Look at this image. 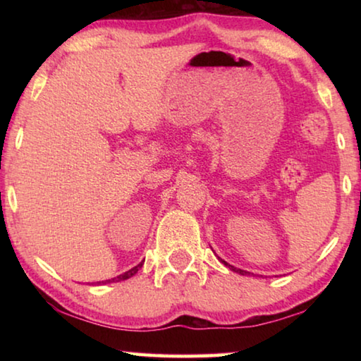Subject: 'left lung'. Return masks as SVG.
<instances>
[{
	"mask_svg": "<svg viewBox=\"0 0 361 361\" xmlns=\"http://www.w3.org/2000/svg\"><path fill=\"white\" fill-rule=\"evenodd\" d=\"M224 262V266H228L231 271H234V272H237V274H240V276H247V274H250V272H247V271H242V269H237V267H234V266H231V264H228V262L226 261H223Z\"/></svg>",
	"mask_w": 361,
	"mask_h": 361,
	"instance_id": "obj_1",
	"label": "left lung"
}]
</instances>
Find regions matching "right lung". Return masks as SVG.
Segmentation results:
<instances>
[{"label":"right lung","instance_id":"obj_1","mask_svg":"<svg viewBox=\"0 0 361 361\" xmlns=\"http://www.w3.org/2000/svg\"><path fill=\"white\" fill-rule=\"evenodd\" d=\"M142 266H143V262H140V264H137L135 267L129 269V271L124 272V274H121V276L113 277V279H109V280H103V282H97V285H102V283H113V282H122V280L130 279V277L135 276V274L140 271V269H142Z\"/></svg>","mask_w":361,"mask_h":361}]
</instances>
